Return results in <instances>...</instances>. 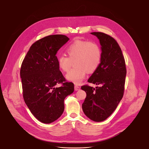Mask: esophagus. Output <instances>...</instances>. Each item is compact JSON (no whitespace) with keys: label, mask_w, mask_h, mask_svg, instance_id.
Listing matches in <instances>:
<instances>
[{"label":"esophagus","mask_w":149,"mask_h":149,"mask_svg":"<svg viewBox=\"0 0 149 149\" xmlns=\"http://www.w3.org/2000/svg\"><path fill=\"white\" fill-rule=\"evenodd\" d=\"M74 90H75V91H78V90H80V87H79L77 86H75V87H74Z\"/></svg>","instance_id":"obj_1"}]
</instances>
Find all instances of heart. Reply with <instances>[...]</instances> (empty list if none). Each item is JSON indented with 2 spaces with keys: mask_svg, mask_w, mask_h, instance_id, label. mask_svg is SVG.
<instances>
[{
  "mask_svg": "<svg viewBox=\"0 0 149 149\" xmlns=\"http://www.w3.org/2000/svg\"><path fill=\"white\" fill-rule=\"evenodd\" d=\"M68 57L63 54L57 56V63L62 71L69 70L71 61L75 67L65 75L66 79L75 84H80L87 72L93 73L99 67L102 59L100 45L94 42L77 39L67 47Z\"/></svg>",
  "mask_w": 149,
  "mask_h": 149,
  "instance_id": "1",
  "label": "heart"
}]
</instances>
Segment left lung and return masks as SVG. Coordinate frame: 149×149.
Wrapping results in <instances>:
<instances>
[{
  "instance_id": "left-lung-1",
  "label": "left lung",
  "mask_w": 149,
  "mask_h": 149,
  "mask_svg": "<svg viewBox=\"0 0 149 149\" xmlns=\"http://www.w3.org/2000/svg\"><path fill=\"white\" fill-rule=\"evenodd\" d=\"M99 39L102 51L98 69L88 80L101 87L95 88L83 86L87 96L82 104V110L90 120L100 122L107 119L121 100L124 90L126 68L121 49L117 41L102 32H91Z\"/></svg>"
}]
</instances>
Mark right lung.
Instances as JSON below:
<instances>
[{
    "label": "right lung",
    "mask_w": 149,
    "mask_h": 149,
    "mask_svg": "<svg viewBox=\"0 0 149 149\" xmlns=\"http://www.w3.org/2000/svg\"><path fill=\"white\" fill-rule=\"evenodd\" d=\"M70 39L63 35H49L32 45L20 68L24 101L40 122L51 123L62 114L64 100L74 91V85L65 82L57 63L56 54ZM62 83L63 86H55Z\"/></svg>",
    "instance_id": "add662e5"
}]
</instances>
